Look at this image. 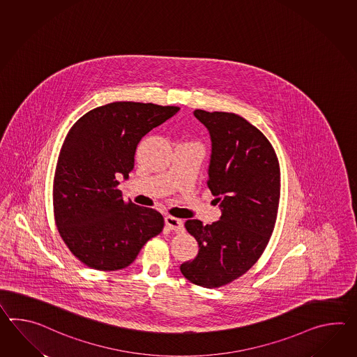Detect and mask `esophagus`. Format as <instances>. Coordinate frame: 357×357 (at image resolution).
I'll list each match as a JSON object with an SVG mask.
<instances>
[{"label":"esophagus","mask_w":357,"mask_h":357,"mask_svg":"<svg viewBox=\"0 0 357 357\" xmlns=\"http://www.w3.org/2000/svg\"><path fill=\"white\" fill-rule=\"evenodd\" d=\"M165 224H167V227H169L170 229L174 230L176 233L183 231V229H184L183 220H181V219H176V218H174V216H170V215L165 218Z\"/></svg>","instance_id":"obj_1"}]
</instances>
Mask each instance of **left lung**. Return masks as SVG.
Returning a JSON list of instances; mask_svg holds the SVG:
<instances>
[{"label":"left lung","mask_w":357,"mask_h":357,"mask_svg":"<svg viewBox=\"0 0 357 357\" xmlns=\"http://www.w3.org/2000/svg\"><path fill=\"white\" fill-rule=\"evenodd\" d=\"M210 135L207 187L222 215L204 225L185 222L198 254L183 262V275L195 284L216 288L243 275L259 260L275 225L280 169L268 138L231 112L195 110Z\"/></svg>","instance_id":"1"}]
</instances>
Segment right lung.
<instances>
[{
    "instance_id": "add662e5",
    "label": "right lung",
    "mask_w": 357,
    "mask_h": 357,
    "mask_svg": "<svg viewBox=\"0 0 357 357\" xmlns=\"http://www.w3.org/2000/svg\"><path fill=\"white\" fill-rule=\"evenodd\" d=\"M178 111L155 103H107L88 111L66 135L54 181L56 225L89 268H127L164 228L156 210L124 199L116 179L129 178L142 137Z\"/></svg>"
}]
</instances>
